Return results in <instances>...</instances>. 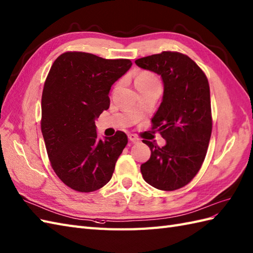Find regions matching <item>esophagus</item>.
<instances>
[{
    "mask_svg": "<svg viewBox=\"0 0 253 253\" xmlns=\"http://www.w3.org/2000/svg\"><path fill=\"white\" fill-rule=\"evenodd\" d=\"M128 139L131 141L133 143L139 142V138L136 136V134H128Z\"/></svg>",
    "mask_w": 253,
    "mask_h": 253,
    "instance_id": "esophagus-1",
    "label": "esophagus"
}]
</instances>
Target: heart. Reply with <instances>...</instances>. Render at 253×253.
I'll use <instances>...</instances> for the list:
<instances>
[{
  "label": "heart",
  "instance_id": "obj_1",
  "mask_svg": "<svg viewBox=\"0 0 253 253\" xmlns=\"http://www.w3.org/2000/svg\"><path fill=\"white\" fill-rule=\"evenodd\" d=\"M153 82H158V79L156 76L151 73V72H141L137 75L136 81H134V83L140 84V83H153Z\"/></svg>",
  "mask_w": 253,
  "mask_h": 253
}]
</instances>
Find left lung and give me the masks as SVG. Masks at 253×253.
I'll return each mask as SVG.
<instances>
[{"label": "left lung", "instance_id": "left-lung-1", "mask_svg": "<svg viewBox=\"0 0 253 253\" xmlns=\"http://www.w3.org/2000/svg\"><path fill=\"white\" fill-rule=\"evenodd\" d=\"M136 64L161 75L163 100L152 119L166 144L148 140L150 160L141 165L146 183L162 191H174L195 177L206 157L212 130L210 88L203 70L190 57L162 51L137 59Z\"/></svg>", "mask_w": 253, "mask_h": 253}]
</instances>
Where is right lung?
<instances>
[{
	"instance_id": "obj_1",
	"label": "right lung",
	"mask_w": 253,
	"mask_h": 253,
	"mask_svg": "<svg viewBox=\"0 0 253 253\" xmlns=\"http://www.w3.org/2000/svg\"><path fill=\"white\" fill-rule=\"evenodd\" d=\"M131 64L82 51L64 52L52 63L42 95L41 129L52 169L72 190L97 191L112 178L128 139L123 131L98 139L95 120L109 109L111 86Z\"/></svg>"
}]
</instances>
